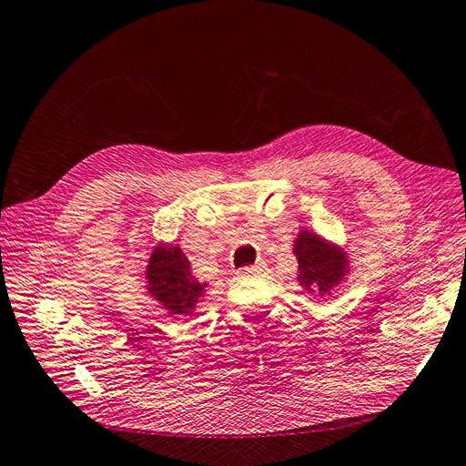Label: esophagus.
Here are the masks:
<instances>
[{
	"label": "esophagus",
	"mask_w": 466,
	"mask_h": 466,
	"mask_svg": "<svg viewBox=\"0 0 466 466\" xmlns=\"http://www.w3.org/2000/svg\"><path fill=\"white\" fill-rule=\"evenodd\" d=\"M264 271V266L262 264H255V266H243L238 269V275L241 277H247V275H260Z\"/></svg>",
	"instance_id": "34e87169"
}]
</instances>
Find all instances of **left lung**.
<instances>
[{"label": "left lung", "mask_w": 466, "mask_h": 466, "mask_svg": "<svg viewBox=\"0 0 466 466\" xmlns=\"http://www.w3.org/2000/svg\"><path fill=\"white\" fill-rule=\"evenodd\" d=\"M294 255L298 258V283L307 292H317L319 296H324L339 281H343L349 269L343 251L307 230L298 234Z\"/></svg>", "instance_id": "obj_1"}]
</instances>
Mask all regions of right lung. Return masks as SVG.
Instances as JSON below:
<instances>
[{"label": "right lung", "instance_id": "1", "mask_svg": "<svg viewBox=\"0 0 466 466\" xmlns=\"http://www.w3.org/2000/svg\"><path fill=\"white\" fill-rule=\"evenodd\" d=\"M147 292L157 299L170 315H193L206 283L191 273V262L177 245L155 247L147 269Z\"/></svg>", "mask_w": 466, "mask_h": 466}]
</instances>
